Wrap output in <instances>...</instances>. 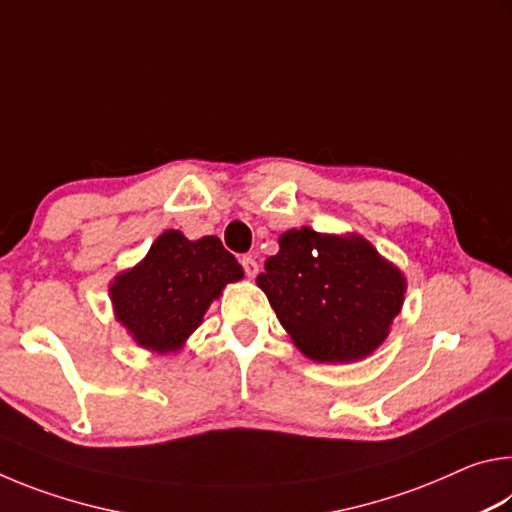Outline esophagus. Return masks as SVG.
I'll use <instances>...</instances> for the list:
<instances>
[{
	"label": "esophagus",
	"mask_w": 512,
	"mask_h": 512,
	"mask_svg": "<svg viewBox=\"0 0 512 512\" xmlns=\"http://www.w3.org/2000/svg\"><path fill=\"white\" fill-rule=\"evenodd\" d=\"M241 266H244V271L250 280H253V277L259 273V264L255 262V257H241Z\"/></svg>",
	"instance_id": "esophagus-1"
}]
</instances>
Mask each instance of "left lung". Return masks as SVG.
<instances>
[{"label":"left lung","mask_w":512,"mask_h":512,"mask_svg":"<svg viewBox=\"0 0 512 512\" xmlns=\"http://www.w3.org/2000/svg\"><path fill=\"white\" fill-rule=\"evenodd\" d=\"M257 287L296 348L316 363L370 357L391 334L406 293L400 266L361 235H325L302 225L282 232Z\"/></svg>","instance_id":"8db88e82"}]
</instances>
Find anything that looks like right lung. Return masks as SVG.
Masks as SVG:
<instances>
[{"label": "right lung", "instance_id": "obj_1", "mask_svg": "<svg viewBox=\"0 0 512 512\" xmlns=\"http://www.w3.org/2000/svg\"><path fill=\"white\" fill-rule=\"evenodd\" d=\"M239 280L244 268L219 237L192 241L164 230L142 262L112 277L108 293L115 320L135 345L169 354L185 348L212 302Z\"/></svg>", "mask_w": 512, "mask_h": 512}]
</instances>
